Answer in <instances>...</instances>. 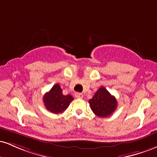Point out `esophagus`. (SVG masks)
I'll return each mask as SVG.
<instances>
[{"label": "esophagus", "instance_id": "esophagus-1", "mask_svg": "<svg viewBox=\"0 0 157 157\" xmlns=\"http://www.w3.org/2000/svg\"><path fill=\"white\" fill-rule=\"evenodd\" d=\"M75 97H76V98H78V99H80V98H82V97H83V95H82V94L79 93V92L75 93Z\"/></svg>", "mask_w": 157, "mask_h": 157}]
</instances>
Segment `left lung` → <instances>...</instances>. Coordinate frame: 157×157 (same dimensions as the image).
Masks as SVG:
<instances>
[{
	"instance_id": "1",
	"label": "left lung",
	"mask_w": 157,
	"mask_h": 157,
	"mask_svg": "<svg viewBox=\"0 0 157 157\" xmlns=\"http://www.w3.org/2000/svg\"><path fill=\"white\" fill-rule=\"evenodd\" d=\"M89 102L93 112L100 117L110 116L117 107L116 98L104 87L97 90Z\"/></svg>"
}]
</instances>
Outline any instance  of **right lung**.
<instances>
[{
	"label": "right lung",
	"mask_w": 157,
	"mask_h": 157,
	"mask_svg": "<svg viewBox=\"0 0 157 157\" xmlns=\"http://www.w3.org/2000/svg\"><path fill=\"white\" fill-rule=\"evenodd\" d=\"M73 100L72 96L70 94H63V91L59 84L55 85L44 96L46 109L55 114L64 112Z\"/></svg>",
	"instance_id": "obj_1"
}]
</instances>
